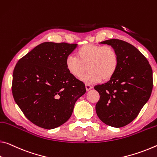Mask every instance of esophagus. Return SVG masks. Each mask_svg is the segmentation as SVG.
I'll return each mask as SVG.
<instances>
[{"label":"esophagus","mask_w":157,"mask_h":157,"mask_svg":"<svg viewBox=\"0 0 157 157\" xmlns=\"http://www.w3.org/2000/svg\"><path fill=\"white\" fill-rule=\"evenodd\" d=\"M85 87H86V90L87 91H89V90H91V89H92V86H90V85H89V84H86Z\"/></svg>","instance_id":"esophagus-1"}]
</instances>
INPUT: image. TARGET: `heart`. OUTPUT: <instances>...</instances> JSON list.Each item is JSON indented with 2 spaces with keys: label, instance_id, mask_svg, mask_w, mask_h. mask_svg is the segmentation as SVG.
<instances>
[{
  "label": "heart",
  "instance_id": "1",
  "mask_svg": "<svg viewBox=\"0 0 157 157\" xmlns=\"http://www.w3.org/2000/svg\"><path fill=\"white\" fill-rule=\"evenodd\" d=\"M76 56H69L66 60V68L70 75L76 79L82 78L84 82L93 84L108 81L117 71L119 58L118 53L110 46L85 44L80 47Z\"/></svg>",
  "mask_w": 157,
  "mask_h": 157
}]
</instances>
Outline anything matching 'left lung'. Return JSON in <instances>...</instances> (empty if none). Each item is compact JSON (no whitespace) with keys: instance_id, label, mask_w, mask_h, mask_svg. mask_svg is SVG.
I'll return each mask as SVG.
<instances>
[{"instance_id":"obj_1","label":"left lung","mask_w":157,"mask_h":157,"mask_svg":"<svg viewBox=\"0 0 157 157\" xmlns=\"http://www.w3.org/2000/svg\"><path fill=\"white\" fill-rule=\"evenodd\" d=\"M100 44L115 49L119 64L110 80L94 86L100 94L96 112L107 125L122 127L136 118L150 98L153 87L152 70L147 59L132 44L118 39Z\"/></svg>"}]
</instances>
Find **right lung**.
Wrapping results in <instances>:
<instances>
[{"mask_svg": "<svg viewBox=\"0 0 157 157\" xmlns=\"http://www.w3.org/2000/svg\"><path fill=\"white\" fill-rule=\"evenodd\" d=\"M76 47L45 42L34 47L14 67V101L26 117L40 127L53 129L66 122L75 102L85 94L84 84L66 68L67 57Z\"/></svg>", "mask_w": 157, "mask_h": 157, "instance_id": "obj_1", "label": "right lung"}]
</instances>
